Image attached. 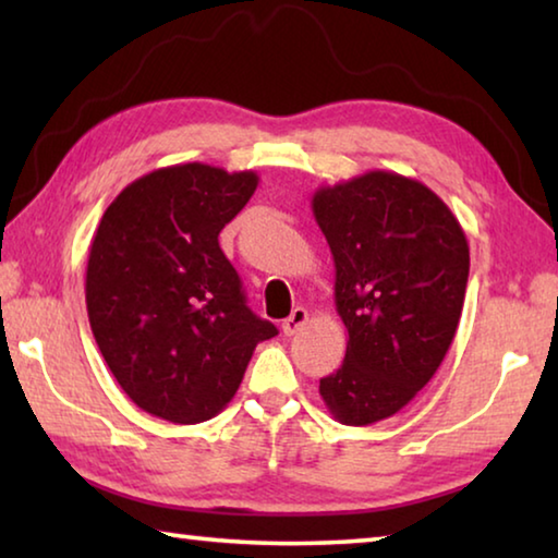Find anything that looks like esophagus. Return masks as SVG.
Wrapping results in <instances>:
<instances>
[{
    "label": "esophagus",
    "instance_id": "esophagus-1",
    "mask_svg": "<svg viewBox=\"0 0 558 558\" xmlns=\"http://www.w3.org/2000/svg\"><path fill=\"white\" fill-rule=\"evenodd\" d=\"M307 319H310L307 310H305V307H295V310H292V315H290L288 319H282V332H286L288 337L298 335L300 329L307 325Z\"/></svg>",
    "mask_w": 558,
    "mask_h": 558
}]
</instances>
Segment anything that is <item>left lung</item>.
Listing matches in <instances>:
<instances>
[{"label":"left lung","mask_w":558,"mask_h":558,"mask_svg":"<svg viewBox=\"0 0 558 558\" xmlns=\"http://www.w3.org/2000/svg\"><path fill=\"white\" fill-rule=\"evenodd\" d=\"M313 211L349 332L344 362L319 379V396L339 423L369 426L438 372L465 302L468 239L426 184L393 172L317 189Z\"/></svg>","instance_id":"8db88e82"}]
</instances>
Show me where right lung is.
<instances>
[{
	"instance_id": "1",
	"label": "right lung",
	"mask_w": 558,
	"mask_h": 558,
	"mask_svg": "<svg viewBox=\"0 0 558 558\" xmlns=\"http://www.w3.org/2000/svg\"><path fill=\"white\" fill-rule=\"evenodd\" d=\"M256 186V172L174 165L135 179L102 214L86 270L90 329L122 391L157 418H214L256 344L278 335L245 305L219 245Z\"/></svg>"
}]
</instances>
